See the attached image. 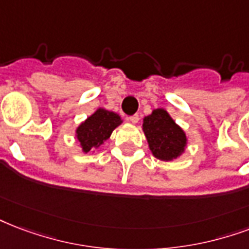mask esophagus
<instances>
[{"instance_id": "esophagus-1", "label": "esophagus", "mask_w": 249, "mask_h": 249, "mask_svg": "<svg viewBox=\"0 0 249 249\" xmlns=\"http://www.w3.org/2000/svg\"><path fill=\"white\" fill-rule=\"evenodd\" d=\"M129 121L133 123V124H137L138 121H140V116H138V115H133V116L129 117Z\"/></svg>"}]
</instances>
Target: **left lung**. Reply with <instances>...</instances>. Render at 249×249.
Listing matches in <instances>:
<instances>
[{"mask_svg": "<svg viewBox=\"0 0 249 249\" xmlns=\"http://www.w3.org/2000/svg\"><path fill=\"white\" fill-rule=\"evenodd\" d=\"M142 129L155 158L168 162L184 153L187 136L166 109H154L143 119Z\"/></svg>", "mask_w": 249, "mask_h": 249, "instance_id": "obj_1", "label": "left lung"}]
</instances>
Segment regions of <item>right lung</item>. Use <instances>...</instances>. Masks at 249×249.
<instances>
[{
    "label": "right lung",
    "instance_id": "add662e5",
    "mask_svg": "<svg viewBox=\"0 0 249 249\" xmlns=\"http://www.w3.org/2000/svg\"><path fill=\"white\" fill-rule=\"evenodd\" d=\"M123 123L121 117L115 112L99 108L87 117L75 130V137L82 147L83 153L98 149L111 137L113 129Z\"/></svg>",
    "mask_w": 249,
    "mask_h": 249
}]
</instances>
